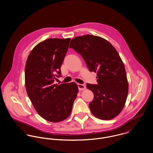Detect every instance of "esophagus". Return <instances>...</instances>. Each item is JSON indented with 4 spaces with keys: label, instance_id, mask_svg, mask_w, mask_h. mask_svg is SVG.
Segmentation results:
<instances>
[{
    "label": "esophagus",
    "instance_id": "1",
    "mask_svg": "<svg viewBox=\"0 0 153 153\" xmlns=\"http://www.w3.org/2000/svg\"><path fill=\"white\" fill-rule=\"evenodd\" d=\"M78 88L79 90H84L85 88V86L84 85H82V84H78L77 85Z\"/></svg>",
    "mask_w": 153,
    "mask_h": 153
}]
</instances>
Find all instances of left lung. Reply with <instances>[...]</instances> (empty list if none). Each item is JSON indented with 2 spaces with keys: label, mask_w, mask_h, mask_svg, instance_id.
Here are the masks:
<instances>
[{
  "label": "left lung",
  "mask_w": 153,
  "mask_h": 153,
  "mask_svg": "<svg viewBox=\"0 0 153 153\" xmlns=\"http://www.w3.org/2000/svg\"><path fill=\"white\" fill-rule=\"evenodd\" d=\"M69 48L82 56L90 71L97 73V83L86 85L94 94L89 104L91 112L102 120L114 118L123 110L128 92L126 70L118 52L107 40L90 34L73 38Z\"/></svg>",
  "instance_id": "1"
}]
</instances>
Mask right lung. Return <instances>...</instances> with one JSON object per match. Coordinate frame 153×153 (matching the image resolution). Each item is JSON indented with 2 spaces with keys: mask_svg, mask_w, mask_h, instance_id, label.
I'll return each mask as SVG.
<instances>
[{
  "mask_svg": "<svg viewBox=\"0 0 153 153\" xmlns=\"http://www.w3.org/2000/svg\"><path fill=\"white\" fill-rule=\"evenodd\" d=\"M70 41L69 38L46 39L34 47L26 63L27 95L37 113L53 123L68 117L79 91L74 82L54 83L61 76L60 68Z\"/></svg>",
  "mask_w": 153,
  "mask_h": 153,
  "instance_id": "add662e5",
  "label": "right lung"
}]
</instances>
